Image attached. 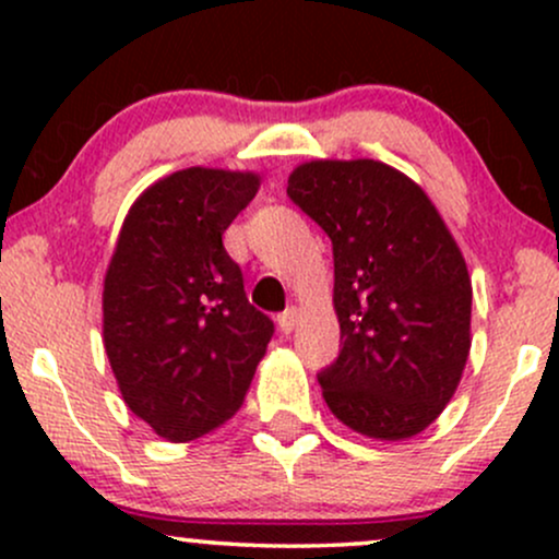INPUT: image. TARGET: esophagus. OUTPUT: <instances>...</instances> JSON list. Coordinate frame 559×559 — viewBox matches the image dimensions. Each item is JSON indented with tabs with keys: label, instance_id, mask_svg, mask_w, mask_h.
Here are the masks:
<instances>
[{
	"label": "esophagus",
	"instance_id": "esophagus-1",
	"mask_svg": "<svg viewBox=\"0 0 559 559\" xmlns=\"http://www.w3.org/2000/svg\"><path fill=\"white\" fill-rule=\"evenodd\" d=\"M299 323V310L297 307H288L284 316H278V329L284 333H292L294 325Z\"/></svg>",
	"mask_w": 559,
	"mask_h": 559
}]
</instances>
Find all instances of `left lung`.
Returning a JSON list of instances; mask_svg holds the SVG:
<instances>
[{"mask_svg": "<svg viewBox=\"0 0 559 559\" xmlns=\"http://www.w3.org/2000/svg\"><path fill=\"white\" fill-rule=\"evenodd\" d=\"M288 197L333 243L342 352L320 373L352 431L402 441L444 413L471 355L473 286L426 191L381 159H310Z\"/></svg>", "mask_w": 559, "mask_h": 559, "instance_id": "left-lung-1", "label": "left lung"}]
</instances>
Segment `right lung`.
<instances>
[{
    "label": "right lung",
    "mask_w": 559,
    "mask_h": 559,
    "mask_svg": "<svg viewBox=\"0 0 559 559\" xmlns=\"http://www.w3.org/2000/svg\"><path fill=\"white\" fill-rule=\"evenodd\" d=\"M260 189L254 170L186 168L139 194L102 288V342L120 396L163 439L234 418L273 336L223 234Z\"/></svg>",
    "instance_id": "right-lung-1"
}]
</instances>
